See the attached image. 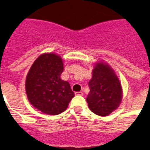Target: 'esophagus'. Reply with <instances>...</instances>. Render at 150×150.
Instances as JSON below:
<instances>
[{
  "mask_svg": "<svg viewBox=\"0 0 150 150\" xmlns=\"http://www.w3.org/2000/svg\"><path fill=\"white\" fill-rule=\"evenodd\" d=\"M83 95V93L82 91H76V92H75V95H76V96H82Z\"/></svg>",
  "mask_w": 150,
  "mask_h": 150,
  "instance_id": "1",
  "label": "esophagus"
}]
</instances>
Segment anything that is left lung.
<instances>
[{
	"instance_id": "1",
	"label": "left lung",
	"mask_w": 150,
	"mask_h": 150,
	"mask_svg": "<svg viewBox=\"0 0 150 150\" xmlns=\"http://www.w3.org/2000/svg\"><path fill=\"white\" fill-rule=\"evenodd\" d=\"M88 87L90 92L86 101L94 113L105 116L119 107L122 95L121 84L110 66L98 63L93 69Z\"/></svg>"
}]
</instances>
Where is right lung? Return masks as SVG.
<instances>
[{"label":"right lung","mask_w":150,"mask_h":150,"mask_svg":"<svg viewBox=\"0 0 150 150\" xmlns=\"http://www.w3.org/2000/svg\"><path fill=\"white\" fill-rule=\"evenodd\" d=\"M63 62L53 53L43 54L29 70L25 89L30 103L49 115H58L67 109L74 97L68 82L61 79Z\"/></svg>","instance_id":"add662e5"}]
</instances>
